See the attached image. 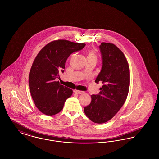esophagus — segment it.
<instances>
[{"instance_id":"1","label":"esophagus","mask_w":159,"mask_h":159,"mask_svg":"<svg viewBox=\"0 0 159 159\" xmlns=\"http://www.w3.org/2000/svg\"><path fill=\"white\" fill-rule=\"evenodd\" d=\"M75 92L76 93H77V94H79H79H82V93H83L84 92H83V91H79V90H75Z\"/></svg>"}]
</instances>
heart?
<instances>
[{"label": "heart", "mask_w": 159, "mask_h": 159, "mask_svg": "<svg viewBox=\"0 0 159 159\" xmlns=\"http://www.w3.org/2000/svg\"><path fill=\"white\" fill-rule=\"evenodd\" d=\"M87 58H92L97 60V53L95 49H92L89 51L87 55Z\"/></svg>", "instance_id": "1"}]
</instances>
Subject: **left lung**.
Listing matches in <instances>:
<instances>
[{
  "instance_id": "1",
  "label": "left lung",
  "mask_w": 159,
  "mask_h": 159,
  "mask_svg": "<svg viewBox=\"0 0 159 159\" xmlns=\"http://www.w3.org/2000/svg\"><path fill=\"white\" fill-rule=\"evenodd\" d=\"M99 48L102 66L95 82H101L102 86L98 95H91V102L84 111L91 121L104 123L113 117L126 100L130 70L124 53L115 45L102 42Z\"/></svg>"
}]
</instances>
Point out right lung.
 I'll return each mask as SVG.
<instances>
[{
    "mask_svg": "<svg viewBox=\"0 0 159 159\" xmlns=\"http://www.w3.org/2000/svg\"><path fill=\"white\" fill-rule=\"evenodd\" d=\"M85 45L67 40H56L46 45L36 57L29 73V88L35 106L42 113L53 116L60 113L66 100L71 96L72 89L55 79L60 77V71L64 72L68 57Z\"/></svg>",
    "mask_w": 159,
    "mask_h": 159,
    "instance_id": "right-lung-1",
    "label": "right lung"
}]
</instances>
